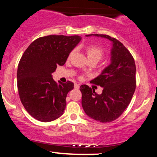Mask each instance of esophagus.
<instances>
[{
    "mask_svg": "<svg viewBox=\"0 0 157 157\" xmlns=\"http://www.w3.org/2000/svg\"><path fill=\"white\" fill-rule=\"evenodd\" d=\"M75 89H78L79 88H80V85L77 84V83H75Z\"/></svg>",
    "mask_w": 157,
    "mask_h": 157,
    "instance_id": "1",
    "label": "esophagus"
}]
</instances>
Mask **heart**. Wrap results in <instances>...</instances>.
<instances>
[{
    "label": "heart",
    "mask_w": 157,
    "mask_h": 157,
    "mask_svg": "<svg viewBox=\"0 0 157 157\" xmlns=\"http://www.w3.org/2000/svg\"><path fill=\"white\" fill-rule=\"evenodd\" d=\"M88 57L89 60L95 59V60H100L104 55L103 49L100 46L97 45H89L86 48Z\"/></svg>",
    "instance_id": "obj_1"
}]
</instances>
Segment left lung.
<instances>
[{"label": "left lung", "mask_w": 157, "mask_h": 157, "mask_svg": "<svg viewBox=\"0 0 157 157\" xmlns=\"http://www.w3.org/2000/svg\"><path fill=\"white\" fill-rule=\"evenodd\" d=\"M100 36L113 43L111 63L91 83L103 88L98 94L87 85H82V105L88 116L100 122H110L121 116L130 103L136 89V65L131 52L121 42L107 35Z\"/></svg>", "instance_id": "left-lung-1"}]
</instances>
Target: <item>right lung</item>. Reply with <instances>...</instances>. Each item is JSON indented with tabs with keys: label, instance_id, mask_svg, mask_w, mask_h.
Masks as SVG:
<instances>
[{
	"label": "right lung",
	"instance_id": "obj_1",
	"mask_svg": "<svg viewBox=\"0 0 157 157\" xmlns=\"http://www.w3.org/2000/svg\"><path fill=\"white\" fill-rule=\"evenodd\" d=\"M80 40L78 35L44 36L24 52L17 67V90L23 107L32 117L47 122L63 115L74 83L57 82L51 74L57 66H63Z\"/></svg>",
	"mask_w": 157,
	"mask_h": 157
}]
</instances>
